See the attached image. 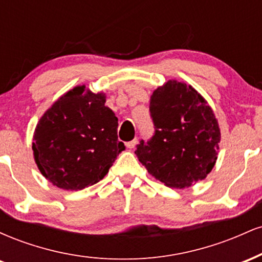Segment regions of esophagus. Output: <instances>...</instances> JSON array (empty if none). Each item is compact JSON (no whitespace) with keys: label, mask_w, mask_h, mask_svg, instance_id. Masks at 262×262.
<instances>
[{"label":"esophagus","mask_w":262,"mask_h":262,"mask_svg":"<svg viewBox=\"0 0 262 262\" xmlns=\"http://www.w3.org/2000/svg\"><path fill=\"white\" fill-rule=\"evenodd\" d=\"M137 141H138L137 138H134L133 140H130V141H128V143H125V146H127L128 149H133L134 146H135V144H137Z\"/></svg>","instance_id":"1"}]
</instances>
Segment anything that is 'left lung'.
Instances as JSON below:
<instances>
[{
  "label": "left lung",
  "mask_w": 262,
  "mask_h": 262,
  "mask_svg": "<svg viewBox=\"0 0 262 262\" xmlns=\"http://www.w3.org/2000/svg\"><path fill=\"white\" fill-rule=\"evenodd\" d=\"M155 134L135 154L150 175L172 188L202 181L218 158L221 129L214 112L191 85L169 80L152 92Z\"/></svg>",
  "instance_id": "obj_1"
}]
</instances>
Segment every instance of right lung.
<instances>
[{
  "mask_svg": "<svg viewBox=\"0 0 262 262\" xmlns=\"http://www.w3.org/2000/svg\"><path fill=\"white\" fill-rule=\"evenodd\" d=\"M104 103L106 93L76 86L39 119L33 155L41 175L56 187L79 191L95 185L124 150L117 135L118 118Z\"/></svg>",
  "mask_w": 262,
  "mask_h": 262,
  "instance_id": "obj_1",
  "label": "right lung"
}]
</instances>
